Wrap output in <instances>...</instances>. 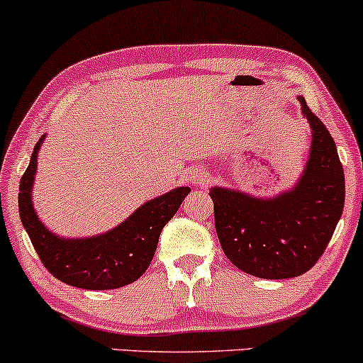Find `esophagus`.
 <instances>
[{"instance_id":"34e87169","label":"esophagus","mask_w":363,"mask_h":363,"mask_svg":"<svg viewBox=\"0 0 363 363\" xmlns=\"http://www.w3.org/2000/svg\"><path fill=\"white\" fill-rule=\"evenodd\" d=\"M192 182L197 183V185H203V183L207 182V173H206V171H201V169L194 171V173H192Z\"/></svg>"}]
</instances>
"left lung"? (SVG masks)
Returning a JSON list of instances; mask_svg holds the SVG:
<instances>
[{
  "instance_id": "obj_1",
  "label": "left lung",
  "mask_w": 363,
  "mask_h": 363,
  "mask_svg": "<svg viewBox=\"0 0 363 363\" xmlns=\"http://www.w3.org/2000/svg\"><path fill=\"white\" fill-rule=\"evenodd\" d=\"M312 142L305 168L291 189L276 197L213 186L216 233L238 269L264 279L303 274L324 254L345 206V173L331 133L308 109Z\"/></svg>"
}]
</instances>
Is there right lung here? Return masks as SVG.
<instances>
[{
  "label": "right lung",
  "instance_id": "obj_1",
  "mask_svg": "<svg viewBox=\"0 0 363 363\" xmlns=\"http://www.w3.org/2000/svg\"><path fill=\"white\" fill-rule=\"evenodd\" d=\"M32 150L20 180L18 213L40 262L56 279L84 290H115L133 283L147 271L166 223L180 209L189 186H178L142 203L123 223L101 235L67 238L43 225L32 202L39 149Z\"/></svg>",
  "mask_w": 363,
  "mask_h": 363
}]
</instances>
